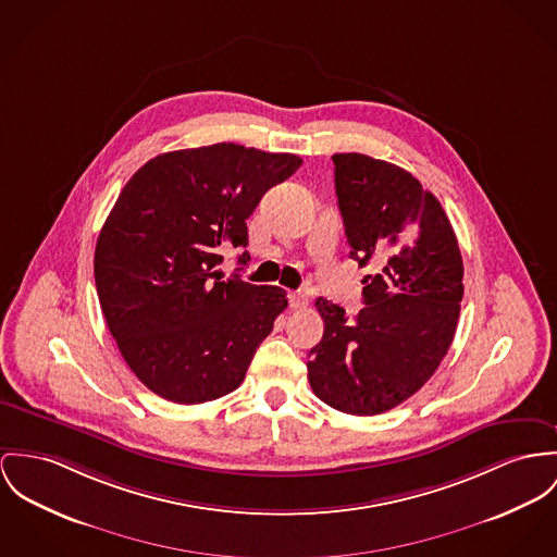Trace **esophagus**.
Segmentation results:
<instances>
[{
  "label": "esophagus",
  "instance_id": "34e87169",
  "mask_svg": "<svg viewBox=\"0 0 557 557\" xmlns=\"http://www.w3.org/2000/svg\"><path fill=\"white\" fill-rule=\"evenodd\" d=\"M288 302H290L293 309H305V307L309 305L307 297L300 295V293H290V295H288Z\"/></svg>",
  "mask_w": 557,
  "mask_h": 557
}]
</instances>
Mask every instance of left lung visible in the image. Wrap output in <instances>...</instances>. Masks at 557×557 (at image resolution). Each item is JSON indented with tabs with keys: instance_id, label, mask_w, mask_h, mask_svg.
Returning <instances> with one entry per match:
<instances>
[{
	"instance_id": "left-lung-1",
	"label": "left lung",
	"mask_w": 557,
	"mask_h": 557,
	"mask_svg": "<svg viewBox=\"0 0 557 557\" xmlns=\"http://www.w3.org/2000/svg\"><path fill=\"white\" fill-rule=\"evenodd\" d=\"M335 188L349 257L364 275L356 318L315 300L322 342L309 351L313 394L351 416H377L413 396L454 342L465 267L456 233L438 199L398 165L335 154Z\"/></svg>"
}]
</instances>
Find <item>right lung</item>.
<instances>
[{
    "mask_svg": "<svg viewBox=\"0 0 557 557\" xmlns=\"http://www.w3.org/2000/svg\"><path fill=\"white\" fill-rule=\"evenodd\" d=\"M300 163L222 141L150 159L119 195L97 239L95 286L128 369L161 398L197 405L237 389L288 307L286 290L222 280L214 267L222 250L248 246L246 220Z\"/></svg>",
    "mask_w": 557,
    "mask_h": 557,
    "instance_id": "add662e5",
    "label": "right lung"
}]
</instances>
